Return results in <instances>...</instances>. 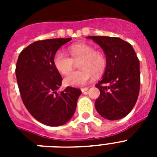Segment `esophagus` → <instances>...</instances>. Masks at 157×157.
Returning <instances> with one entry per match:
<instances>
[{
  "label": "esophagus",
  "instance_id": "1",
  "mask_svg": "<svg viewBox=\"0 0 157 157\" xmlns=\"http://www.w3.org/2000/svg\"><path fill=\"white\" fill-rule=\"evenodd\" d=\"M87 90H88V88H81V92L82 93H86Z\"/></svg>",
  "mask_w": 157,
  "mask_h": 157
}]
</instances>
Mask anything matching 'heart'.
<instances>
[{"instance_id": "1", "label": "heart", "mask_w": 157, "mask_h": 157, "mask_svg": "<svg viewBox=\"0 0 157 157\" xmlns=\"http://www.w3.org/2000/svg\"><path fill=\"white\" fill-rule=\"evenodd\" d=\"M69 57L62 51L54 54V66L59 72L67 75L72 70L74 61H79L80 71L71 72L65 77L64 82L67 86H81L88 84L93 79L94 73L100 75L107 66V59L103 53L94 50L88 44L80 43L69 46Z\"/></svg>"}]
</instances>
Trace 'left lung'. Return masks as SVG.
I'll return each instance as SVG.
<instances>
[{
  "instance_id": "8db88e82",
  "label": "left lung",
  "mask_w": 157,
  "mask_h": 157,
  "mask_svg": "<svg viewBox=\"0 0 157 157\" xmlns=\"http://www.w3.org/2000/svg\"><path fill=\"white\" fill-rule=\"evenodd\" d=\"M100 45L107 66L95 86L100 95L95 101L98 114L110 121L121 119L131 112L140 88L139 61L134 48L121 38L87 36Z\"/></svg>"
}]
</instances>
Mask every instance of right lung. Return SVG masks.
I'll return each instance as SVG.
<instances>
[{
  "label": "right lung",
  "instance_id": "obj_1",
  "mask_svg": "<svg viewBox=\"0 0 157 157\" xmlns=\"http://www.w3.org/2000/svg\"><path fill=\"white\" fill-rule=\"evenodd\" d=\"M71 38L38 40L20 53L15 74L26 108L38 121L49 126L66 124L75 113L81 90L67 87L60 93L61 75L54 66V57Z\"/></svg>",
  "mask_w": 157,
  "mask_h": 157
}]
</instances>
